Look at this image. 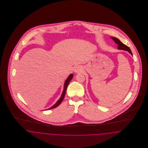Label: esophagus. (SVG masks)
Listing matches in <instances>:
<instances>
[{"label":"esophagus","mask_w":148,"mask_h":148,"mask_svg":"<svg viewBox=\"0 0 148 148\" xmlns=\"http://www.w3.org/2000/svg\"><path fill=\"white\" fill-rule=\"evenodd\" d=\"M82 69H83V68H82V66H80V65H77V66L75 67V69H74V72H75V73H79V72H82Z\"/></svg>","instance_id":"1"}]
</instances>
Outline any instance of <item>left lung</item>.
Here are the masks:
<instances>
[{
    "mask_svg": "<svg viewBox=\"0 0 148 148\" xmlns=\"http://www.w3.org/2000/svg\"><path fill=\"white\" fill-rule=\"evenodd\" d=\"M111 38L114 41V42L117 44V45H118V49H119L127 51L129 53H130L132 55V51H131L130 49L126 45H125L124 44H123V42H121L119 39H117L116 38H113V37H111Z\"/></svg>",
    "mask_w": 148,
    "mask_h": 148,
    "instance_id": "left-lung-1",
    "label": "left lung"
}]
</instances>
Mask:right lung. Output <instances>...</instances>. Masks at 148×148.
Segmentation results:
<instances>
[{
    "instance_id": "1",
    "label": "right lung",
    "mask_w": 148,
    "mask_h": 148,
    "mask_svg": "<svg viewBox=\"0 0 148 148\" xmlns=\"http://www.w3.org/2000/svg\"><path fill=\"white\" fill-rule=\"evenodd\" d=\"M73 74H71V75L68 76V77L66 79V81H65V83H64V85L63 92V93H62V96H61L60 99L55 103V104H54L52 106L50 107V108H48V109H45V110H49V109H53V108L57 107L58 106H59V105L61 104V103L63 101L64 98L65 94V92H66V88H67V86H68V85L69 84V82H71V80L73 78Z\"/></svg>"
}]
</instances>
